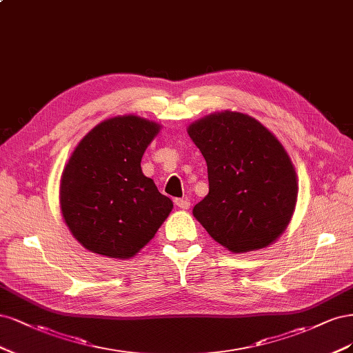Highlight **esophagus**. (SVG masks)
<instances>
[{"mask_svg": "<svg viewBox=\"0 0 353 353\" xmlns=\"http://www.w3.org/2000/svg\"><path fill=\"white\" fill-rule=\"evenodd\" d=\"M174 203L181 210H189V207H190V202L188 199H183V198H176Z\"/></svg>", "mask_w": 353, "mask_h": 353, "instance_id": "1", "label": "esophagus"}]
</instances>
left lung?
Here are the masks:
<instances>
[{"label":"left lung","mask_w":353,"mask_h":353,"mask_svg":"<svg viewBox=\"0 0 353 353\" xmlns=\"http://www.w3.org/2000/svg\"><path fill=\"white\" fill-rule=\"evenodd\" d=\"M208 167V195L193 215L208 234L248 252L284 232L296 205V173L276 136L242 112L224 111L189 126Z\"/></svg>","instance_id":"8db88e82"}]
</instances>
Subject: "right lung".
<instances>
[{
    "label": "right lung",
    "mask_w": 353,
    "mask_h": 353,
    "mask_svg": "<svg viewBox=\"0 0 353 353\" xmlns=\"http://www.w3.org/2000/svg\"><path fill=\"white\" fill-rule=\"evenodd\" d=\"M160 130L136 116L99 123L79 142L60 185L65 224L86 249L130 258L155 236L173 208L143 176L141 160Z\"/></svg>",
    "instance_id": "right-lung-1"
}]
</instances>
